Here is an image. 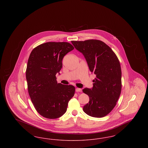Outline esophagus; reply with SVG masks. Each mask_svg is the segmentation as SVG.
Instances as JSON below:
<instances>
[{"mask_svg": "<svg viewBox=\"0 0 148 148\" xmlns=\"http://www.w3.org/2000/svg\"><path fill=\"white\" fill-rule=\"evenodd\" d=\"M75 91L77 92H81L82 91V89H80V88H76L75 89Z\"/></svg>", "mask_w": 148, "mask_h": 148, "instance_id": "obj_1", "label": "esophagus"}]
</instances>
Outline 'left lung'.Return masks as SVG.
<instances>
[{
    "instance_id": "left-lung-1",
    "label": "left lung",
    "mask_w": 148,
    "mask_h": 148,
    "mask_svg": "<svg viewBox=\"0 0 148 148\" xmlns=\"http://www.w3.org/2000/svg\"><path fill=\"white\" fill-rule=\"evenodd\" d=\"M71 43L83 54L89 70L96 75L92 89L83 90L89 97L83 111L92 117H104L116 106L121 93V71L118 58L108 45L99 40Z\"/></svg>"
}]
</instances>
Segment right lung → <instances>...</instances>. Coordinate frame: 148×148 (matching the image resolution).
<instances>
[{"mask_svg": "<svg viewBox=\"0 0 148 148\" xmlns=\"http://www.w3.org/2000/svg\"><path fill=\"white\" fill-rule=\"evenodd\" d=\"M74 49L67 42L43 43L29 57L26 79L29 94L36 110L48 119H56L66 112L75 87L58 83L56 74L61 70L64 56Z\"/></svg>", "mask_w": 148, "mask_h": 148, "instance_id": "1", "label": "right lung"}]
</instances>
